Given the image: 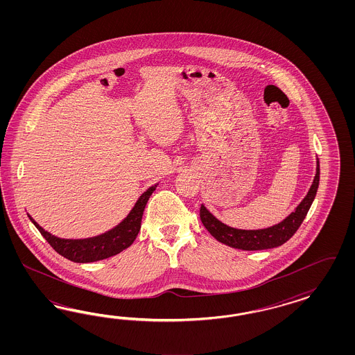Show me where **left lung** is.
I'll use <instances>...</instances> for the list:
<instances>
[{
	"label": "left lung",
	"instance_id": "left-lung-1",
	"mask_svg": "<svg viewBox=\"0 0 355 355\" xmlns=\"http://www.w3.org/2000/svg\"><path fill=\"white\" fill-rule=\"evenodd\" d=\"M319 180H320V166H319V159L316 157V174L313 177L309 193L303 198L301 203L297 205L294 212H291V215L276 225L258 229V230L236 229L221 223L203 205L200 207V220L205 226V229L215 239L229 248L245 250V251L279 248L294 236V233L298 230V227L303 223L316 196Z\"/></svg>",
	"mask_w": 355,
	"mask_h": 355
}]
</instances>
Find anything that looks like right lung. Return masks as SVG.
I'll return each instance as SVG.
<instances>
[{"mask_svg": "<svg viewBox=\"0 0 355 355\" xmlns=\"http://www.w3.org/2000/svg\"><path fill=\"white\" fill-rule=\"evenodd\" d=\"M157 184L159 183L150 186V189H147L140 195L137 203L131 208L129 215L126 216L119 225L114 226L113 229L100 236L85 239H64L45 232L31 216L30 220L42 233V236L46 239V242L64 258L69 259L74 263H92L97 260L110 258L130 248L135 241L139 233L144 208L150 195L156 190Z\"/></svg>", "mask_w": 355, "mask_h": 355, "instance_id": "obj_1", "label": "right lung"}]
</instances>
